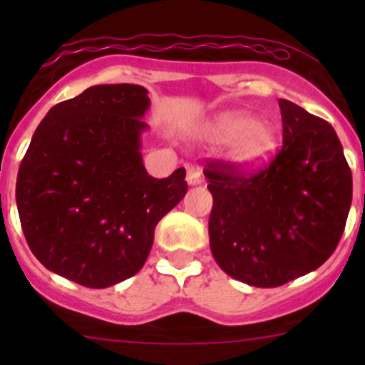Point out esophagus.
I'll list each match as a JSON object with an SVG mask.
<instances>
[{
    "instance_id": "obj_1",
    "label": "esophagus",
    "mask_w": 365,
    "mask_h": 365,
    "mask_svg": "<svg viewBox=\"0 0 365 365\" xmlns=\"http://www.w3.org/2000/svg\"><path fill=\"white\" fill-rule=\"evenodd\" d=\"M187 183L189 185H201L203 183V173L196 165H187Z\"/></svg>"
}]
</instances>
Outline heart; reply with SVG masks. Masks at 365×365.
I'll use <instances>...</instances> for the list:
<instances>
[{
  "mask_svg": "<svg viewBox=\"0 0 365 365\" xmlns=\"http://www.w3.org/2000/svg\"><path fill=\"white\" fill-rule=\"evenodd\" d=\"M200 139L210 145H227L226 159L242 171L263 168L277 152L279 135L270 121L256 120L245 111L217 114L200 130Z\"/></svg>",
  "mask_w": 365,
  "mask_h": 365,
  "instance_id": "b5f03b06",
  "label": "heart"
}]
</instances>
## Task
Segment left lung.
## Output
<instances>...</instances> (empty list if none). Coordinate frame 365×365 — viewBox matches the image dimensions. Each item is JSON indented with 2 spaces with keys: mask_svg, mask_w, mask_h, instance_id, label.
Listing matches in <instances>:
<instances>
[{
  "mask_svg": "<svg viewBox=\"0 0 365 365\" xmlns=\"http://www.w3.org/2000/svg\"><path fill=\"white\" fill-rule=\"evenodd\" d=\"M279 108L282 150L267 169L205 171L213 196V259L256 288L282 286L322 267L339 244L351 206V171L332 125L284 98Z\"/></svg>",
  "mask_w": 365,
  "mask_h": 365,
  "instance_id": "1",
  "label": "left lung"
}]
</instances>
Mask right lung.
<instances>
[{
	"mask_svg": "<svg viewBox=\"0 0 365 365\" xmlns=\"http://www.w3.org/2000/svg\"><path fill=\"white\" fill-rule=\"evenodd\" d=\"M148 90L97 84L49 109L17 175L26 242L54 274L109 288L138 274L159 220L187 194L185 169L164 180L141 155Z\"/></svg>",
	"mask_w": 365,
	"mask_h": 365,
	"instance_id": "right-lung-1",
	"label": "right lung"
}]
</instances>
